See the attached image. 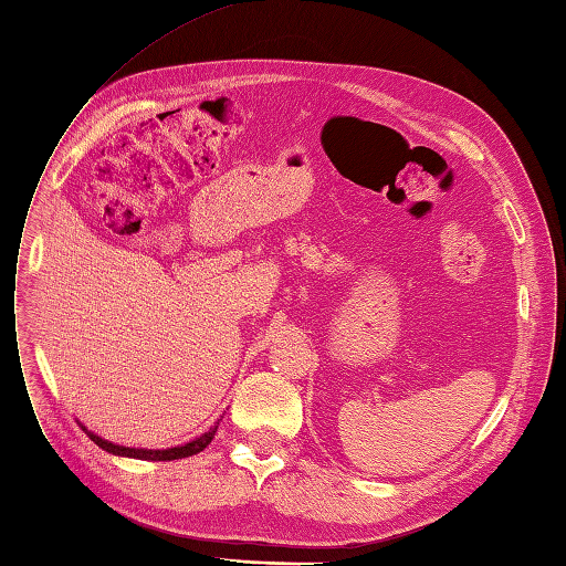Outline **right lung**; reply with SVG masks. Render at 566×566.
I'll list each match as a JSON object with an SVG mask.
<instances>
[{"mask_svg":"<svg viewBox=\"0 0 566 566\" xmlns=\"http://www.w3.org/2000/svg\"><path fill=\"white\" fill-rule=\"evenodd\" d=\"M223 421V418H218ZM82 426V423H80ZM82 430L88 434L91 442H96L103 451L115 453V455H124V459H138V461H176V459H188V455H195L202 449H207L213 440V434L218 430V423L211 426L207 432H202L199 437H195L192 442L180 444V447H171V449H136V447H122L115 442H107L103 437H98L96 432H91L86 426H82Z\"/></svg>","mask_w":566,"mask_h":566,"instance_id":"1","label":"right lung"}]
</instances>
